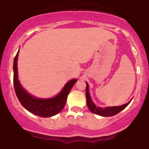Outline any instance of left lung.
<instances>
[{"label": "left lung", "mask_w": 149, "mask_h": 149, "mask_svg": "<svg viewBox=\"0 0 149 149\" xmlns=\"http://www.w3.org/2000/svg\"><path fill=\"white\" fill-rule=\"evenodd\" d=\"M89 87L88 84L86 83V100H87V104L89 109L90 111L93 113L97 114V115H100L102 116H105V117H109V116H115L121 111H123L127 106L130 103L131 100L127 104H125L124 105L119 106V107H107V108H100L97 107L94 104L93 102L90 98V94H89Z\"/></svg>", "instance_id": "1"}]
</instances>
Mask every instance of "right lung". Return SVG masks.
<instances>
[{"instance_id": "1", "label": "right lung", "mask_w": 149, "mask_h": 149, "mask_svg": "<svg viewBox=\"0 0 149 149\" xmlns=\"http://www.w3.org/2000/svg\"><path fill=\"white\" fill-rule=\"evenodd\" d=\"M18 54L19 51L14 59L13 83H14L15 93H16L17 97L20 103L29 111L35 114V115L40 116V117H51V116L59 113L64 109L65 104H66V100H67L68 95H69L70 90L73 88V85L76 83L77 80H71L68 82L65 85L64 88H63L60 93L54 98L48 99V100L35 98L29 93H27L22 88L18 80L17 66Z\"/></svg>"}]
</instances>
